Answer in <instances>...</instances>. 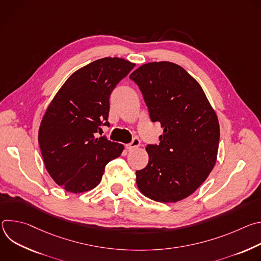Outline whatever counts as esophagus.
<instances>
[{
  "instance_id": "esophagus-1",
  "label": "esophagus",
  "mask_w": 261,
  "mask_h": 261,
  "mask_svg": "<svg viewBox=\"0 0 261 261\" xmlns=\"http://www.w3.org/2000/svg\"><path fill=\"white\" fill-rule=\"evenodd\" d=\"M139 145H140V140H139V138L134 137L130 143H127V144L125 145V147L127 148V150H134V148L138 147Z\"/></svg>"
}]
</instances>
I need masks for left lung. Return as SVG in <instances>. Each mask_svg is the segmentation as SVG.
<instances>
[{
	"label": "left lung",
	"mask_w": 261,
	"mask_h": 261,
	"mask_svg": "<svg viewBox=\"0 0 261 261\" xmlns=\"http://www.w3.org/2000/svg\"><path fill=\"white\" fill-rule=\"evenodd\" d=\"M130 80L138 86L151 121L164 128L159 144L146 146L148 163L136 171L137 187L158 202L181 200L215 166L220 139L217 116L199 84L176 64H144Z\"/></svg>",
	"instance_id": "1"
}]
</instances>
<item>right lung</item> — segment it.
I'll use <instances>...</instances> for the list:
<instances>
[{
	"label": "right lung",
	"instance_id": "1",
	"mask_svg": "<svg viewBox=\"0 0 261 261\" xmlns=\"http://www.w3.org/2000/svg\"><path fill=\"white\" fill-rule=\"evenodd\" d=\"M135 64L103 58L74 72L49 104L38 141L46 170L71 193L89 191L101 181L106 164L124 145L96 137L109 126V98Z\"/></svg>",
	"mask_w": 261,
	"mask_h": 261
}]
</instances>
